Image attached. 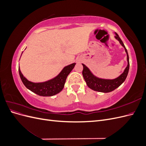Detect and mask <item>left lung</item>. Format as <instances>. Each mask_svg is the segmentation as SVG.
<instances>
[{
  "instance_id": "8db88e82",
  "label": "left lung",
  "mask_w": 146,
  "mask_h": 146,
  "mask_svg": "<svg viewBox=\"0 0 146 146\" xmlns=\"http://www.w3.org/2000/svg\"><path fill=\"white\" fill-rule=\"evenodd\" d=\"M115 38L119 41L121 44L124 47L125 50L127 54V62H128L127 66L125 69L124 71H123V72L121 75L120 76L115 79H113V80H105V79L99 78L98 77H95L94 75L90 72L89 69H88L85 64H82L83 66V69L82 71L83 77L84 79H85L88 86L91 89L93 90L96 91L102 92H109L114 90L125 81L128 75V73H129V66H130L129 54H128L127 50L126 49L124 44H123L122 41L121 40V39L119 36V35L116 33L115 35Z\"/></svg>"
}]
</instances>
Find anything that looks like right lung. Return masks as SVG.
<instances>
[{
	"label": "right lung",
	"instance_id": "right-lung-1",
	"mask_svg": "<svg viewBox=\"0 0 146 146\" xmlns=\"http://www.w3.org/2000/svg\"><path fill=\"white\" fill-rule=\"evenodd\" d=\"M76 63H72L64 68L54 78L42 83H33L25 78L19 68V76L25 87L31 91L41 96H52L59 93L63 89L66 78L74 68Z\"/></svg>",
	"mask_w": 146,
	"mask_h": 146
}]
</instances>
